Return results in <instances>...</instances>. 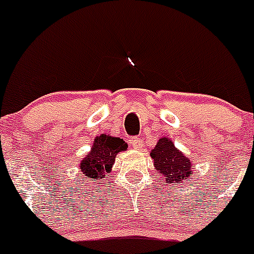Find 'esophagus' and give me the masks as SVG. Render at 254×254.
Returning <instances> with one entry per match:
<instances>
[{
    "label": "esophagus",
    "mask_w": 254,
    "mask_h": 254,
    "mask_svg": "<svg viewBox=\"0 0 254 254\" xmlns=\"http://www.w3.org/2000/svg\"><path fill=\"white\" fill-rule=\"evenodd\" d=\"M129 144H131V146L133 149H141L142 148V140H140L138 137H132L131 140H129Z\"/></svg>",
    "instance_id": "obj_1"
}]
</instances>
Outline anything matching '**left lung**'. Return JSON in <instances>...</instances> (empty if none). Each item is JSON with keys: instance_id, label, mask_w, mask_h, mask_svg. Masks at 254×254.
Instances as JSON below:
<instances>
[{"instance_id": "8db88e82", "label": "left lung", "mask_w": 254, "mask_h": 254, "mask_svg": "<svg viewBox=\"0 0 254 254\" xmlns=\"http://www.w3.org/2000/svg\"><path fill=\"white\" fill-rule=\"evenodd\" d=\"M150 157L154 160V167L166 184H183V181H190L192 175V163L190 158L185 157L175 146L172 140L167 137L159 138L155 148L151 150ZM159 179V177H158Z\"/></svg>"}]
</instances>
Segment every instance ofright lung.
<instances>
[{"instance_id": "obj_1", "label": "right lung", "mask_w": 254, "mask_h": 254, "mask_svg": "<svg viewBox=\"0 0 254 254\" xmlns=\"http://www.w3.org/2000/svg\"><path fill=\"white\" fill-rule=\"evenodd\" d=\"M127 148L128 145L122 138L113 137L105 133L97 136L90 153L81 160L79 171L88 183L97 184L110 173L117 154L127 150Z\"/></svg>"}]
</instances>
